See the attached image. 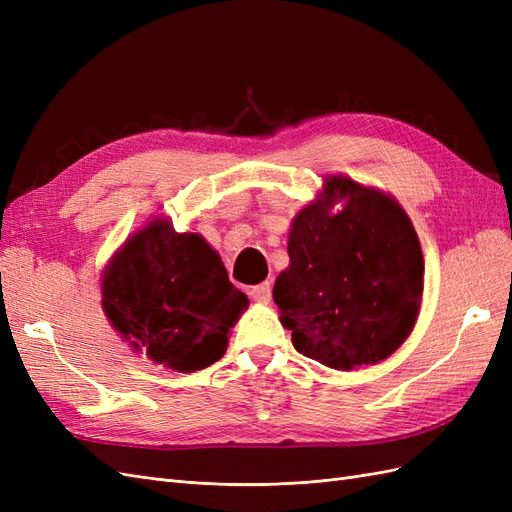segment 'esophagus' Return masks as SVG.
<instances>
[{
	"label": "esophagus",
	"instance_id": "esophagus-1",
	"mask_svg": "<svg viewBox=\"0 0 512 512\" xmlns=\"http://www.w3.org/2000/svg\"><path fill=\"white\" fill-rule=\"evenodd\" d=\"M250 297L256 303H269L271 301V284L265 282V284H260V286H254L250 290Z\"/></svg>",
	"mask_w": 512,
	"mask_h": 512
}]
</instances>
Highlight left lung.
<instances>
[{
    "label": "left lung",
    "instance_id": "left-lung-1",
    "mask_svg": "<svg viewBox=\"0 0 512 512\" xmlns=\"http://www.w3.org/2000/svg\"><path fill=\"white\" fill-rule=\"evenodd\" d=\"M339 199L345 209L331 214ZM290 265L273 301L292 346L331 369L374 365L414 329L425 262L416 230L395 198L342 175L324 179L292 220Z\"/></svg>",
    "mask_w": 512,
    "mask_h": 512
}]
</instances>
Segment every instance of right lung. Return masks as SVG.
<instances>
[{"label": "right lung", "mask_w": 512, "mask_h": 512, "mask_svg": "<svg viewBox=\"0 0 512 512\" xmlns=\"http://www.w3.org/2000/svg\"><path fill=\"white\" fill-rule=\"evenodd\" d=\"M102 307L134 350L192 374L220 361L247 307L218 252L196 232L151 220L123 243L102 275Z\"/></svg>", "instance_id": "add662e5"}]
</instances>
